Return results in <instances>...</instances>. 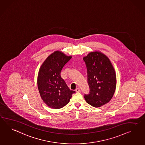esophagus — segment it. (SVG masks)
I'll return each instance as SVG.
<instances>
[{
  "instance_id": "obj_1",
  "label": "esophagus",
  "mask_w": 145,
  "mask_h": 145,
  "mask_svg": "<svg viewBox=\"0 0 145 145\" xmlns=\"http://www.w3.org/2000/svg\"><path fill=\"white\" fill-rule=\"evenodd\" d=\"M76 92H80V89L79 88H77L76 89Z\"/></svg>"
}]
</instances>
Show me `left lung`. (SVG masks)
I'll list each match as a JSON object with an SVG mask.
<instances>
[{
  "mask_svg": "<svg viewBox=\"0 0 145 145\" xmlns=\"http://www.w3.org/2000/svg\"><path fill=\"white\" fill-rule=\"evenodd\" d=\"M83 59L87 66L90 89L84 98L91 106L99 107L111 100L115 91V71L107 57L101 52H90Z\"/></svg>",
  "mask_w": 145,
  "mask_h": 145,
  "instance_id": "1",
  "label": "left lung"
}]
</instances>
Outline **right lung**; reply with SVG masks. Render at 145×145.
I'll use <instances>...</instances> for the list:
<instances>
[{
	"label": "right lung",
	"instance_id": "obj_1",
	"mask_svg": "<svg viewBox=\"0 0 145 145\" xmlns=\"http://www.w3.org/2000/svg\"><path fill=\"white\" fill-rule=\"evenodd\" d=\"M71 58L57 51L48 57L42 63L38 74V87L42 99L48 107L60 109L66 106L74 91L71 90L60 72Z\"/></svg>",
	"mask_w": 145,
	"mask_h": 145
}]
</instances>
